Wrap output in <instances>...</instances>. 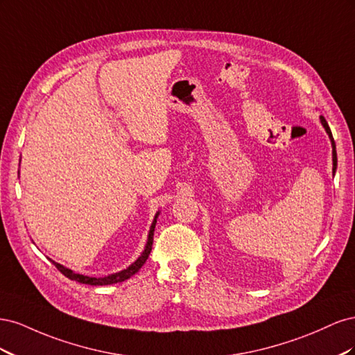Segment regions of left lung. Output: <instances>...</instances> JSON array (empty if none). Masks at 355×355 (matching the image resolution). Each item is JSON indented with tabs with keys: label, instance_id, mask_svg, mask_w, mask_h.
Segmentation results:
<instances>
[{
	"label": "left lung",
	"instance_id": "8db88e82",
	"mask_svg": "<svg viewBox=\"0 0 355 355\" xmlns=\"http://www.w3.org/2000/svg\"><path fill=\"white\" fill-rule=\"evenodd\" d=\"M320 120H321V124L324 125L326 132H327V135H329V137H330V141H331V146H333V173H335V171H336V164H338V157H336V145H335V141H333V136H331V132H330V127H329L327 121L324 120V116H320Z\"/></svg>",
	"mask_w": 355,
	"mask_h": 355
}]
</instances>
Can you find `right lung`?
Segmentation results:
<instances>
[{
  "mask_svg": "<svg viewBox=\"0 0 355 355\" xmlns=\"http://www.w3.org/2000/svg\"><path fill=\"white\" fill-rule=\"evenodd\" d=\"M157 214H158V213H157ZM155 223H157V216H155V219H154V222H153V225H151V230H149L148 243H146V247H145V252L141 254V257H139V259H137L135 263H132L130 266L127 268V270H124V271H121V272H116V274H112V275H108V277H103V278H94V277H87V275L75 274V272H72L71 270H68V268H65V266H62V265H59V263H56V262H53V263H55V266L58 268V270H59L63 275L68 277L69 280H75V282H78V283H81V284L105 286V284L121 283V282L127 280V278H130L132 275H135V274L144 266V263L146 262L149 253H151V250H153Z\"/></svg>",
  "mask_w": 355,
  "mask_h": 355,
  "instance_id": "right-lung-1",
  "label": "right lung"
}]
</instances>
